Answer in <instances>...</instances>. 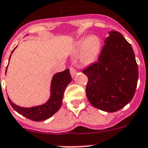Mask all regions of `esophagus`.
Returning <instances> with one entry per match:
<instances>
[{
    "label": "esophagus",
    "mask_w": 148,
    "mask_h": 148,
    "mask_svg": "<svg viewBox=\"0 0 148 148\" xmlns=\"http://www.w3.org/2000/svg\"><path fill=\"white\" fill-rule=\"evenodd\" d=\"M69 69H70V74H71V76L75 75L76 73H77V70H76L74 67H71V66L70 67Z\"/></svg>",
    "instance_id": "obj_1"
}]
</instances>
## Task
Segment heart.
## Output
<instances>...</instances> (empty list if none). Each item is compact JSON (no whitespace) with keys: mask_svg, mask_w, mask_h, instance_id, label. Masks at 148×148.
I'll use <instances>...</instances> for the list:
<instances>
[{"mask_svg":"<svg viewBox=\"0 0 148 148\" xmlns=\"http://www.w3.org/2000/svg\"><path fill=\"white\" fill-rule=\"evenodd\" d=\"M100 41L99 38L92 36L87 39H81L76 44L74 51L79 53L82 51L80 60L83 64L88 65L95 61L99 50Z\"/></svg>","mask_w":148,"mask_h":148,"instance_id":"obj_1","label":"heart"}]
</instances>
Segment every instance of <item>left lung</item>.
<instances>
[{"label":"left lung","instance_id":"1","mask_svg":"<svg viewBox=\"0 0 148 148\" xmlns=\"http://www.w3.org/2000/svg\"><path fill=\"white\" fill-rule=\"evenodd\" d=\"M98 57L82 73L87 76L86 95L93 107L117 112L130 102L138 80V66L132 46L120 33L112 31Z\"/></svg>","mask_w":148,"mask_h":148}]
</instances>
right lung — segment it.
<instances>
[{
	"instance_id": "1",
	"label": "right lung",
	"mask_w": 148,
	"mask_h": 148,
	"mask_svg": "<svg viewBox=\"0 0 148 148\" xmlns=\"http://www.w3.org/2000/svg\"><path fill=\"white\" fill-rule=\"evenodd\" d=\"M71 77L69 69L55 74L52 78L51 84L50 99L47 102L42 105L26 108V107L17 106L14 103L12 102L11 100L8 97V101H9L11 107L14 109V110H16L18 113L21 115L24 116L26 118L30 119L33 121H36V122L45 120L53 115L59 110L62 106V99H63L64 93L66 87L71 82Z\"/></svg>"
}]
</instances>
